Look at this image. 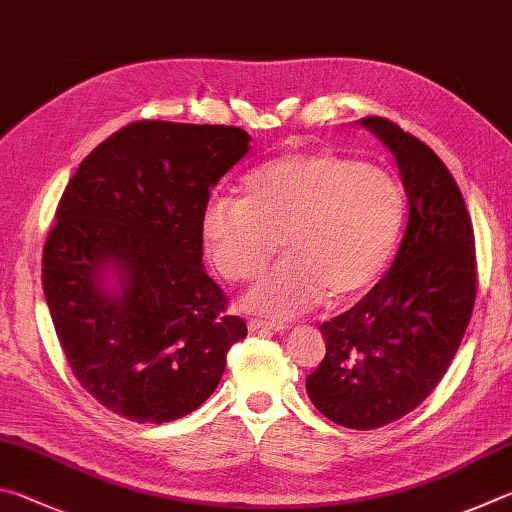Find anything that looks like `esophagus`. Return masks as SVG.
Masks as SVG:
<instances>
[{
  "label": "esophagus",
  "instance_id": "1",
  "mask_svg": "<svg viewBox=\"0 0 512 512\" xmlns=\"http://www.w3.org/2000/svg\"><path fill=\"white\" fill-rule=\"evenodd\" d=\"M247 328L251 333H256V330H274V333H283V330H288L290 326L283 324V321H267V319H251Z\"/></svg>",
  "mask_w": 512,
  "mask_h": 512
}]
</instances>
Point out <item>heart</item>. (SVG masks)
<instances>
[{"mask_svg":"<svg viewBox=\"0 0 512 512\" xmlns=\"http://www.w3.org/2000/svg\"><path fill=\"white\" fill-rule=\"evenodd\" d=\"M405 200L387 170L333 152H290L249 173L240 197H215L202 215L204 249L224 279H256L242 306L292 319L328 297H364L398 247Z\"/></svg>","mask_w":512,"mask_h":512,"instance_id":"1","label":"heart"}]
</instances>
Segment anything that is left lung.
I'll return each instance as SVG.
<instances>
[{"label": "left lung", "mask_w": 512, "mask_h": 512, "mask_svg": "<svg viewBox=\"0 0 512 512\" xmlns=\"http://www.w3.org/2000/svg\"><path fill=\"white\" fill-rule=\"evenodd\" d=\"M360 123L396 157L407 229L384 279L321 324L326 357L306 391L333 423L378 429L414 411L450 369L477 297V258L470 213L436 152L382 116Z\"/></svg>", "instance_id": "left-lung-1"}]
</instances>
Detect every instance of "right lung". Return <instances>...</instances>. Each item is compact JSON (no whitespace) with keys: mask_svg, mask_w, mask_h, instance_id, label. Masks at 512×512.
Wrapping results in <instances>:
<instances>
[{"mask_svg":"<svg viewBox=\"0 0 512 512\" xmlns=\"http://www.w3.org/2000/svg\"><path fill=\"white\" fill-rule=\"evenodd\" d=\"M249 141L233 125L130 123L60 197L44 299L80 387L114 414L155 425L188 416L247 337L202 267V215Z\"/></svg>","mask_w":512,"mask_h":512,"instance_id":"right-lung-1","label":"right lung"}]
</instances>
